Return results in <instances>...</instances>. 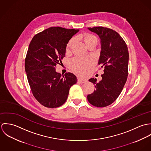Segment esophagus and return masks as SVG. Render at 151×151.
<instances>
[{
	"instance_id": "esophagus-1",
	"label": "esophagus",
	"mask_w": 151,
	"mask_h": 151,
	"mask_svg": "<svg viewBox=\"0 0 151 151\" xmlns=\"http://www.w3.org/2000/svg\"><path fill=\"white\" fill-rule=\"evenodd\" d=\"M78 81L79 83H80L83 84V83H85L86 82V80H82V79H80V78H78Z\"/></svg>"
}]
</instances>
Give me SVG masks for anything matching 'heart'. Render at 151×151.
I'll return each instance as SVG.
<instances>
[{
	"label": "heart",
	"mask_w": 151,
	"mask_h": 151,
	"mask_svg": "<svg viewBox=\"0 0 151 151\" xmlns=\"http://www.w3.org/2000/svg\"><path fill=\"white\" fill-rule=\"evenodd\" d=\"M82 39L84 43L88 46L89 44L97 41V38L95 36L88 34H85L82 36ZM74 39L71 38L68 41L66 45V50H68L74 43ZM92 65V62L86 59H82L79 58H75L71 59L69 63V67L72 71L75 74L80 76H85L88 73L89 69Z\"/></svg>",
	"instance_id": "heart-1"
}]
</instances>
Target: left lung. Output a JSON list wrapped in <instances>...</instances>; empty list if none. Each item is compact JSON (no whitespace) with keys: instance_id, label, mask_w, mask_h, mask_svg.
Here are the masks:
<instances>
[{"instance_id":"1","label":"left lung","mask_w":151,"mask_h":151,"mask_svg":"<svg viewBox=\"0 0 151 151\" xmlns=\"http://www.w3.org/2000/svg\"><path fill=\"white\" fill-rule=\"evenodd\" d=\"M88 29L98 35L101 39L98 65L104 67V73L99 82L94 78L89 80L95 85V90L87 96V99L93 106L104 108L116 100L126 83L129 59L128 47L122 37L111 29L104 27Z\"/></svg>"}]
</instances>
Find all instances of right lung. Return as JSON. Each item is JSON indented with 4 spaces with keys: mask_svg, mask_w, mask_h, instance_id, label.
Returning a JSON list of instances; mask_svg holds the SVG:
<instances>
[{
    "mask_svg": "<svg viewBox=\"0 0 151 151\" xmlns=\"http://www.w3.org/2000/svg\"><path fill=\"white\" fill-rule=\"evenodd\" d=\"M78 31L50 27L36 34L29 45L25 60L27 79L34 96L46 108L63 105L70 88L77 83L74 74L62 75L55 67L65 56L67 43Z\"/></svg>",
    "mask_w": 151,
    "mask_h": 151,
    "instance_id": "obj_1",
    "label": "right lung"
}]
</instances>
